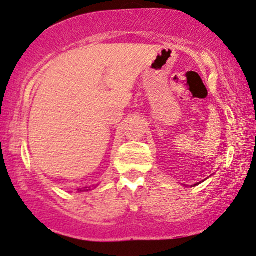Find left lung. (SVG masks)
<instances>
[{
	"label": "left lung",
	"mask_w": 256,
	"mask_h": 256,
	"mask_svg": "<svg viewBox=\"0 0 256 256\" xmlns=\"http://www.w3.org/2000/svg\"><path fill=\"white\" fill-rule=\"evenodd\" d=\"M204 182V180H203ZM194 185H200V184H194Z\"/></svg>",
	"instance_id": "8db88e82"
}]
</instances>
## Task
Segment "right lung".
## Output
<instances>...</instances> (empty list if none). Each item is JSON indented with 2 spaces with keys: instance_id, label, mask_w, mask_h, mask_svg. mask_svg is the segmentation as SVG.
Masks as SVG:
<instances>
[{
  "instance_id": "add662e5",
  "label": "right lung",
  "mask_w": 256,
  "mask_h": 256,
  "mask_svg": "<svg viewBox=\"0 0 256 256\" xmlns=\"http://www.w3.org/2000/svg\"><path fill=\"white\" fill-rule=\"evenodd\" d=\"M80 191H82V190H80Z\"/></svg>"
}]
</instances>
